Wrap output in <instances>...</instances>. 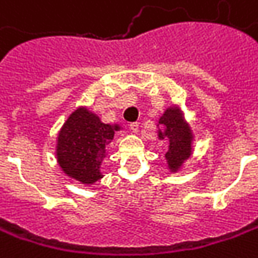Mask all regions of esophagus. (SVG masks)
I'll return each mask as SVG.
<instances>
[{"instance_id": "1", "label": "esophagus", "mask_w": 258, "mask_h": 258, "mask_svg": "<svg viewBox=\"0 0 258 258\" xmlns=\"http://www.w3.org/2000/svg\"><path fill=\"white\" fill-rule=\"evenodd\" d=\"M130 130H131L133 133H138V122H131V124H130Z\"/></svg>"}]
</instances>
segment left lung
Listing matches in <instances>:
<instances>
[{"label":"left lung","mask_w":258,"mask_h":258,"mask_svg":"<svg viewBox=\"0 0 258 258\" xmlns=\"http://www.w3.org/2000/svg\"><path fill=\"white\" fill-rule=\"evenodd\" d=\"M157 127L158 140H168V150L164 156L168 170L171 173H177L192 154V130L177 105L165 110Z\"/></svg>","instance_id":"8db88e82"}]
</instances>
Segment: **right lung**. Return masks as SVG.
I'll use <instances>...</instances> for the list:
<instances>
[{
    "mask_svg": "<svg viewBox=\"0 0 258 258\" xmlns=\"http://www.w3.org/2000/svg\"><path fill=\"white\" fill-rule=\"evenodd\" d=\"M118 124H105L87 107H78L68 115L58 131L55 156L66 175L85 185H91L104 175L102 160Z\"/></svg>",
    "mask_w": 258,
    "mask_h": 258,
    "instance_id": "right-lung-1",
    "label": "right lung"
}]
</instances>
